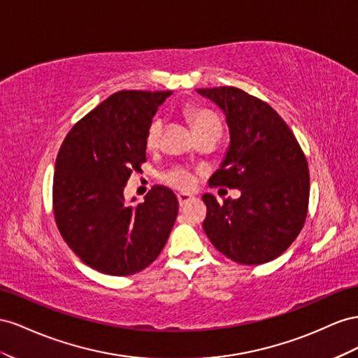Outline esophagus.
Wrapping results in <instances>:
<instances>
[{
    "label": "esophagus",
    "instance_id": "1",
    "mask_svg": "<svg viewBox=\"0 0 358 358\" xmlns=\"http://www.w3.org/2000/svg\"><path fill=\"white\" fill-rule=\"evenodd\" d=\"M177 198H178V202H180V206H181V207H185L187 202H190V201L195 199V198H193L192 195H189V193H178Z\"/></svg>",
    "mask_w": 358,
    "mask_h": 358
}]
</instances>
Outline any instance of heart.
<instances>
[{
	"label": "heart",
	"mask_w": 358,
	"mask_h": 358,
	"mask_svg": "<svg viewBox=\"0 0 358 358\" xmlns=\"http://www.w3.org/2000/svg\"><path fill=\"white\" fill-rule=\"evenodd\" d=\"M185 115L189 120L195 134H201L203 130H208L213 127H220L219 118L216 117L214 112H211L207 108L196 106V105H187L185 108ZM162 129H163V121L160 118H155L147 129L145 134V145L147 148L152 150L157 148L159 142H160V135H162ZM163 181L168 182L169 186L181 189V190H187L195 186V176L186 169V168H173L169 172H166L163 176Z\"/></svg>",
	"instance_id": "1"
}]
</instances>
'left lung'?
Returning a JSON list of instances; mask_svg holds the SVG:
<instances>
[{
	"instance_id": "obj_1",
	"label": "left lung",
	"mask_w": 358,
	"mask_h": 358,
	"mask_svg": "<svg viewBox=\"0 0 358 358\" xmlns=\"http://www.w3.org/2000/svg\"><path fill=\"white\" fill-rule=\"evenodd\" d=\"M227 115L231 144L210 185L241 190L238 199L202 196L213 246L243 265L268 262L297 238L309 208L308 160L287 122L264 100L236 87L199 88Z\"/></svg>"
}]
</instances>
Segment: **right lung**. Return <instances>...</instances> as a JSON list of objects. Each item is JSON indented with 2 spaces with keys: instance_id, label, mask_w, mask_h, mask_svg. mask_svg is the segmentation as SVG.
<instances>
[{
  "instance_id": "right-lung-1",
  "label": "right lung",
  "mask_w": 358,
  "mask_h": 358,
  "mask_svg": "<svg viewBox=\"0 0 358 358\" xmlns=\"http://www.w3.org/2000/svg\"><path fill=\"white\" fill-rule=\"evenodd\" d=\"M171 91L122 90L70 129L59 147L52 185L61 237L88 267L110 275L147 268L165 248L178 214L168 187L155 186L138 206L122 190L141 171L145 134Z\"/></svg>"
}]
</instances>
